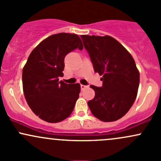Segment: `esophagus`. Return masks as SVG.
Masks as SVG:
<instances>
[{
  "label": "esophagus",
  "instance_id": "34e87169",
  "mask_svg": "<svg viewBox=\"0 0 161 161\" xmlns=\"http://www.w3.org/2000/svg\"><path fill=\"white\" fill-rule=\"evenodd\" d=\"M80 86H81V89L82 90H84L85 89H86V88L88 87L87 86H85V85H81Z\"/></svg>",
  "mask_w": 161,
  "mask_h": 161
}]
</instances>
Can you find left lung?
Instances as JSON below:
<instances>
[{
	"label": "left lung",
	"instance_id": "1",
	"mask_svg": "<svg viewBox=\"0 0 161 161\" xmlns=\"http://www.w3.org/2000/svg\"><path fill=\"white\" fill-rule=\"evenodd\" d=\"M95 72L102 75V87L90 86L95 95L88 102L95 118L114 121L129 111L136 99L140 73L132 56L110 36H81Z\"/></svg>",
	"mask_w": 161,
	"mask_h": 161
}]
</instances>
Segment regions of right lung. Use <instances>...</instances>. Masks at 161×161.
Returning a JSON list of instances; mask_svg holds the SVG:
<instances>
[{"mask_svg":"<svg viewBox=\"0 0 161 161\" xmlns=\"http://www.w3.org/2000/svg\"><path fill=\"white\" fill-rule=\"evenodd\" d=\"M83 49L76 34L59 33L35 47L23 69L22 82L28 105L40 119L49 123L63 121L71 114L79 96L80 84H66L63 77L64 59L75 49Z\"/></svg>","mask_w":161,"mask_h":161,"instance_id":"1","label":"right lung"}]
</instances>
